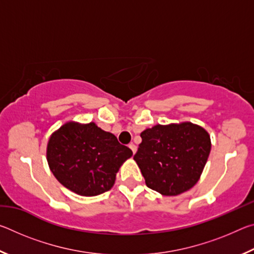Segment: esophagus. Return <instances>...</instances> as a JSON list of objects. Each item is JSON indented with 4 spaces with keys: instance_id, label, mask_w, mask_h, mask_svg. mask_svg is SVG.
<instances>
[{
    "instance_id": "1",
    "label": "esophagus",
    "mask_w": 254,
    "mask_h": 254,
    "mask_svg": "<svg viewBox=\"0 0 254 254\" xmlns=\"http://www.w3.org/2000/svg\"><path fill=\"white\" fill-rule=\"evenodd\" d=\"M128 148H130V149L132 150V152H133V153H135V152H136V145H135V144L130 143V144H128Z\"/></svg>"
}]
</instances>
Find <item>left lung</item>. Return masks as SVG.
<instances>
[{
  "mask_svg": "<svg viewBox=\"0 0 254 254\" xmlns=\"http://www.w3.org/2000/svg\"><path fill=\"white\" fill-rule=\"evenodd\" d=\"M140 135L142 142L133 159L149 188L176 196L198 182L212 147L205 128L190 122L158 124Z\"/></svg>",
  "mask_w": 254,
  "mask_h": 254,
  "instance_id": "8db88e82",
  "label": "left lung"
}]
</instances>
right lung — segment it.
Masks as SVG:
<instances>
[{"instance_id":"1","label":"right lung","mask_w":254,"mask_h":254,"mask_svg":"<svg viewBox=\"0 0 254 254\" xmlns=\"http://www.w3.org/2000/svg\"><path fill=\"white\" fill-rule=\"evenodd\" d=\"M130 148L95 123L68 122L51 134L47 161L58 182L81 196H97L113 187Z\"/></svg>"}]
</instances>
